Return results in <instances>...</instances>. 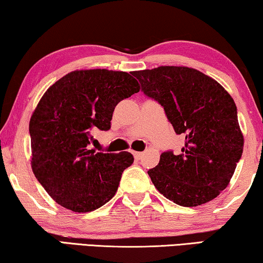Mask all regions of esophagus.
<instances>
[{
    "mask_svg": "<svg viewBox=\"0 0 263 263\" xmlns=\"http://www.w3.org/2000/svg\"><path fill=\"white\" fill-rule=\"evenodd\" d=\"M133 154H134V158L136 160H140L141 158H142V155H143V153H141V152H133Z\"/></svg>",
    "mask_w": 263,
    "mask_h": 263,
    "instance_id": "esophagus-1",
    "label": "esophagus"
}]
</instances>
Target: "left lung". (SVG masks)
<instances>
[{
  "mask_svg": "<svg viewBox=\"0 0 263 263\" xmlns=\"http://www.w3.org/2000/svg\"><path fill=\"white\" fill-rule=\"evenodd\" d=\"M132 74L143 92L163 106L177 134L185 136L181 154L165 152L148 171L152 182L181 206L215 199L229 185L245 144L233 97L192 67L159 66Z\"/></svg>",
  "mask_w": 263,
  "mask_h": 263,
  "instance_id": "8db88e82",
  "label": "left lung"
}]
</instances>
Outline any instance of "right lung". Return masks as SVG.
<instances>
[{
	"label": "right lung",
	"mask_w": 263,
	"mask_h": 263,
	"mask_svg": "<svg viewBox=\"0 0 263 263\" xmlns=\"http://www.w3.org/2000/svg\"><path fill=\"white\" fill-rule=\"evenodd\" d=\"M139 91L127 72L95 68L72 71L44 93L29 121L30 165L55 203L84 214L115 196L134 157L89 149L91 130H109L115 106Z\"/></svg>",
	"instance_id": "add662e5"
}]
</instances>
